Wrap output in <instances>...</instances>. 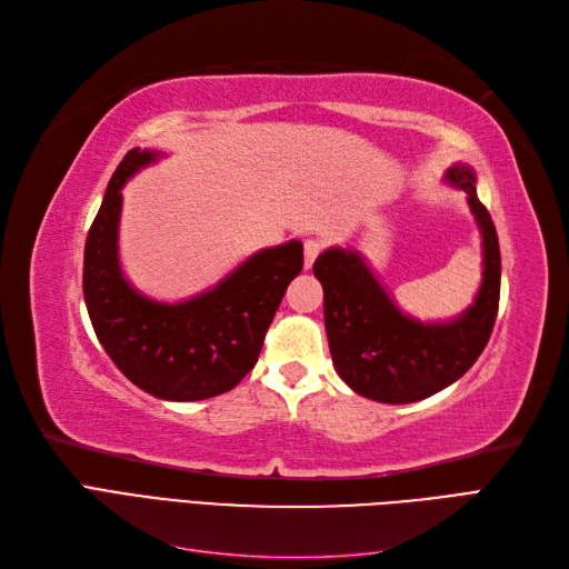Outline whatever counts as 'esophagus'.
Returning <instances> with one entry per match:
<instances>
[{"instance_id":"obj_1","label":"esophagus","mask_w":569,"mask_h":569,"mask_svg":"<svg viewBox=\"0 0 569 569\" xmlns=\"http://www.w3.org/2000/svg\"><path fill=\"white\" fill-rule=\"evenodd\" d=\"M322 249H325L322 239H306V244H303V253H306V268H311V266H313V261H316V258L322 253Z\"/></svg>"}]
</instances>
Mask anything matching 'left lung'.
Wrapping results in <instances>:
<instances>
[{
    "mask_svg": "<svg viewBox=\"0 0 569 569\" xmlns=\"http://www.w3.org/2000/svg\"><path fill=\"white\" fill-rule=\"evenodd\" d=\"M468 194L485 234V280L472 308L446 325H420L391 303L353 251L330 249L313 263L325 291V330L339 377L360 396L382 403H412L453 385L491 337L501 299V249L487 206L468 166L449 170Z\"/></svg>",
    "mask_w": 569,
    "mask_h": 569,
    "instance_id": "obj_1",
    "label": "left lung"
}]
</instances>
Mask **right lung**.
Segmentation results:
<instances>
[{"mask_svg": "<svg viewBox=\"0 0 569 569\" xmlns=\"http://www.w3.org/2000/svg\"><path fill=\"white\" fill-rule=\"evenodd\" d=\"M153 157L130 149L107 187L84 242V303L99 343L134 387L166 401H201L230 391L256 366L274 311L303 268V244L251 256L192 301L166 306L140 297L118 268L120 189Z\"/></svg>", "mask_w": 569, "mask_h": 569, "instance_id": "right-lung-1", "label": "right lung"}]
</instances>
